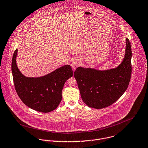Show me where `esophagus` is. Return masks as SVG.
<instances>
[{"label":"esophagus","instance_id":"1","mask_svg":"<svg viewBox=\"0 0 148 148\" xmlns=\"http://www.w3.org/2000/svg\"><path fill=\"white\" fill-rule=\"evenodd\" d=\"M71 66H72V67L73 69H76L79 66V62H78V60H76V59L73 60V62H72Z\"/></svg>","mask_w":148,"mask_h":148}]
</instances>
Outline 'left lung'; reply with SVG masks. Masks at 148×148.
<instances>
[{
	"label": "left lung",
	"mask_w": 148,
	"mask_h": 148,
	"mask_svg": "<svg viewBox=\"0 0 148 148\" xmlns=\"http://www.w3.org/2000/svg\"><path fill=\"white\" fill-rule=\"evenodd\" d=\"M132 48L126 38V52L122 63L115 69L100 71L78 67L74 77L83 101L89 107L101 109L117 101L126 90L132 75Z\"/></svg>",
	"instance_id": "obj_1"
}]
</instances>
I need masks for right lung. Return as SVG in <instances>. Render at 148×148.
<instances>
[{"label":"right lung","mask_w":148,"mask_h":148,"mask_svg":"<svg viewBox=\"0 0 148 148\" xmlns=\"http://www.w3.org/2000/svg\"><path fill=\"white\" fill-rule=\"evenodd\" d=\"M17 49L14 51L11 70L15 90L22 101L28 107L40 112H49L59 105L65 82L73 76L70 65L63 66L44 76L30 78L24 76L16 64Z\"/></svg>","instance_id":"1"}]
</instances>
